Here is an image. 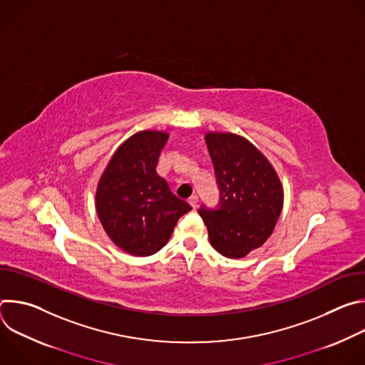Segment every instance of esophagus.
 Here are the masks:
<instances>
[{
  "label": "esophagus",
  "instance_id": "34e87169",
  "mask_svg": "<svg viewBox=\"0 0 365 365\" xmlns=\"http://www.w3.org/2000/svg\"><path fill=\"white\" fill-rule=\"evenodd\" d=\"M189 203H190V206L193 207V210H196V207H197V196H196V195L190 196V197H189Z\"/></svg>",
  "mask_w": 365,
  "mask_h": 365
}]
</instances>
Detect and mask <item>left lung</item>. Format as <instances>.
<instances>
[{
  "instance_id": "1",
  "label": "left lung",
  "mask_w": 365,
  "mask_h": 365,
  "mask_svg": "<svg viewBox=\"0 0 365 365\" xmlns=\"http://www.w3.org/2000/svg\"><path fill=\"white\" fill-rule=\"evenodd\" d=\"M221 190L217 211L202 206L211 245L224 257L242 258L262 247L283 210L282 180L266 155L245 137L234 133L205 134Z\"/></svg>"
}]
</instances>
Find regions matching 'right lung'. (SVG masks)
Here are the masks:
<instances>
[{
    "label": "right lung",
    "instance_id": "obj_1",
    "mask_svg": "<svg viewBox=\"0 0 365 365\" xmlns=\"http://www.w3.org/2000/svg\"><path fill=\"white\" fill-rule=\"evenodd\" d=\"M168 131L143 130L128 137L103 169L95 192L99 222L123 251L144 257L170 240L178 220L192 207L155 172Z\"/></svg>",
    "mask_w": 365,
    "mask_h": 365
}]
</instances>
